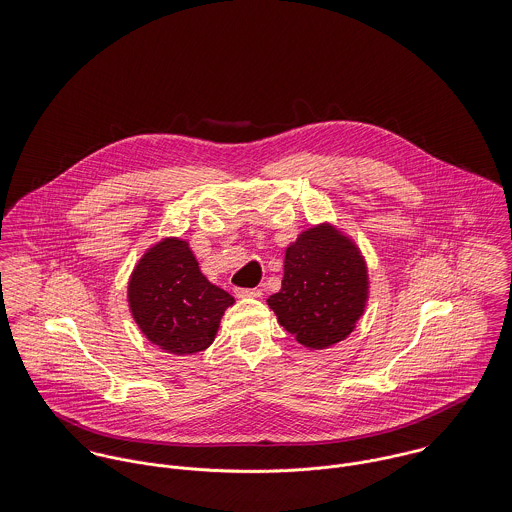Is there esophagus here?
<instances>
[{
	"label": "esophagus",
	"mask_w": 512,
	"mask_h": 512,
	"mask_svg": "<svg viewBox=\"0 0 512 512\" xmlns=\"http://www.w3.org/2000/svg\"><path fill=\"white\" fill-rule=\"evenodd\" d=\"M239 297H251V299H259L263 295V289L255 287V289H237Z\"/></svg>",
	"instance_id": "1"
}]
</instances>
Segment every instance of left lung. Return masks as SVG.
<instances>
[{"instance_id": "obj_1", "label": "left lung", "mask_w": 512, "mask_h": 512, "mask_svg": "<svg viewBox=\"0 0 512 512\" xmlns=\"http://www.w3.org/2000/svg\"><path fill=\"white\" fill-rule=\"evenodd\" d=\"M368 267L358 245L332 223L305 229L285 251V277L267 305L308 350L342 342L366 310Z\"/></svg>"}]
</instances>
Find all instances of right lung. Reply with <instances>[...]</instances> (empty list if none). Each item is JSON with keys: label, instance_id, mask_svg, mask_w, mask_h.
<instances>
[{"label": "right lung", "instance_id": "add662e5", "mask_svg": "<svg viewBox=\"0 0 512 512\" xmlns=\"http://www.w3.org/2000/svg\"><path fill=\"white\" fill-rule=\"evenodd\" d=\"M233 303L207 281L190 243L180 237H164L146 249L128 279L134 322L152 344L178 356L209 348Z\"/></svg>", "mask_w": 512, "mask_h": 512}]
</instances>
